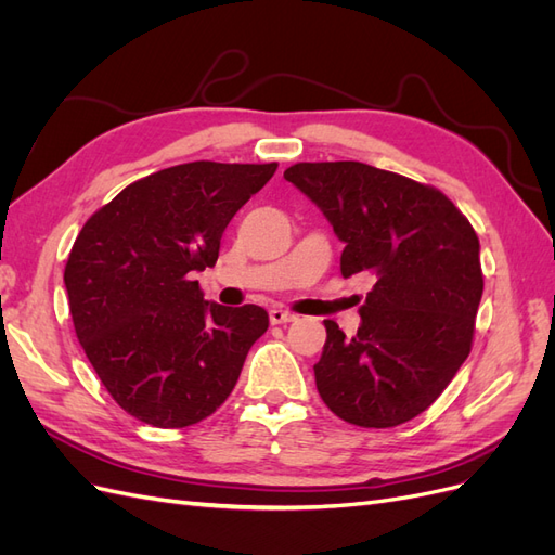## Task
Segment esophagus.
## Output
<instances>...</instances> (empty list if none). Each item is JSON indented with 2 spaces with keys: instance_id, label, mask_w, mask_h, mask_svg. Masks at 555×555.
<instances>
[{
  "instance_id": "esophagus-1",
  "label": "esophagus",
  "mask_w": 555,
  "mask_h": 555,
  "mask_svg": "<svg viewBox=\"0 0 555 555\" xmlns=\"http://www.w3.org/2000/svg\"><path fill=\"white\" fill-rule=\"evenodd\" d=\"M268 317H271V324H273V326H278V324H289V322H294V319H296V314H292V312H287V310H282V308H273L271 312H268Z\"/></svg>"
}]
</instances>
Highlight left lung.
<instances>
[{
  "label": "left lung",
  "mask_w": 555,
  "mask_h": 555,
  "mask_svg": "<svg viewBox=\"0 0 555 555\" xmlns=\"http://www.w3.org/2000/svg\"><path fill=\"white\" fill-rule=\"evenodd\" d=\"M284 178L345 243L343 275L377 280L351 338L324 319L319 396L361 428L410 422L438 400L473 349L483 292L473 224L440 190L361 162H298Z\"/></svg>",
  "instance_id": "1"
}]
</instances>
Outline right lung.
I'll list each match as a JSON object with an SVG mask.
<instances>
[{
  "label": "right lung",
  "mask_w": 555,
  "mask_h": 555,
  "mask_svg": "<svg viewBox=\"0 0 555 555\" xmlns=\"http://www.w3.org/2000/svg\"><path fill=\"white\" fill-rule=\"evenodd\" d=\"M278 164L190 162L145 176L82 224L64 268L80 347L127 414L155 428L210 416L268 328L259 306L204 300L231 217Z\"/></svg>",
  "instance_id": "right-lung-1"
}]
</instances>
